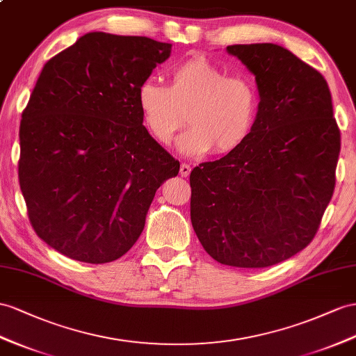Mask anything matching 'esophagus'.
<instances>
[{
  "label": "esophagus",
  "mask_w": 356,
  "mask_h": 356,
  "mask_svg": "<svg viewBox=\"0 0 356 356\" xmlns=\"http://www.w3.org/2000/svg\"><path fill=\"white\" fill-rule=\"evenodd\" d=\"M189 172H191V165H189V163H181V165H180V176L181 177H188Z\"/></svg>",
  "instance_id": "obj_1"
}]
</instances>
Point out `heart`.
Here are the masks:
<instances>
[{
    "mask_svg": "<svg viewBox=\"0 0 356 356\" xmlns=\"http://www.w3.org/2000/svg\"><path fill=\"white\" fill-rule=\"evenodd\" d=\"M138 106L152 138L168 145L186 124L180 150L188 154L225 156L248 140L256 124L260 96L243 74L227 75L204 56L180 61L170 70V87L145 79L138 87Z\"/></svg>",
    "mask_w": 356,
    "mask_h": 356,
    "instance_id": "heart-1",
    "label": "heart"
}]
</instances>
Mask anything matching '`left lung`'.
Returning a JSON list of instances; mask_svg holds the SVG:
<instances>
[{"mask_svg": "<svg viewBox=\"0 0 356 356\" xmlns=\"http://www.w3.org/2000/svg\"><path fill=\"white\" fill-rule=\"evenodd\" d=\"M227 51L256 75L259 114L238 150L191 171V222L216 261L268 268L314 239L334 194L340 129L314 67L273 43Z\"/></svg>", "mask_w": 356, "mask_h": 356, "instance_id": "8db88e82", "label": "left lung"}]
</instances>
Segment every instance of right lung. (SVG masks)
I'll return each instance as SVG.
<instances>
[{"label":"right lung","instance_id":"obj_1","mask_svg":"<svg viewBox=\"0 0 356 356\" xmlns=\"http://www.w3.org/2000/svg\"><path fill=\"white\" fill-rule=\"evenodd\" d=\"M171 44L88 33L43 66L22 111L19 186L35 234L72 260L114 261L180 163L143 126L138 87Z\"/></svg>","mask_w":356,"mask_h":356}]
</instances>
